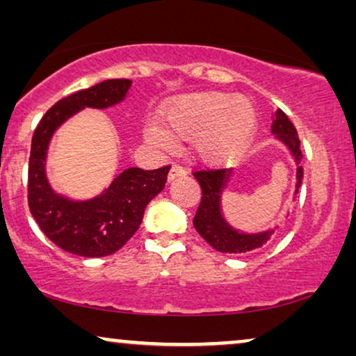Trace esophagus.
I'll return each instance as SVG.
<instances>
[{"label":"esophagus","mask_w":356,"mask_h":356,"mask_svg":"<svg viewBox=\"0 0 356 356\" xmlns=\"http://www.w3.org/2000/svg\"><path fill=\"white\" fill-rule=\"evenodd\" d=\"M188 173V170L183 167V165H178V163H173L172 168H170V173H168V179L170 181H173L175 178L178 177H184V175Z\"/></svg>","instance_id":"esophagus-1"}]
</instances>
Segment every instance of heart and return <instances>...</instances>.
Listing matches in <instances>:
<instances>
[{
	"label": "heart",
	"instance_id": "obj_1",
	"mask_svg": "<svg viewBox=\"0 0 356 356\" xmlns=\"http://www.w3.org/2000/svg\"><path fill=\"white\" fill-rule=\"evenodd\" d=\"M159 126H149L150 143L170 147L172 139L196 136L202 157L232 160L251 144L257 128L254 105L246 97H228L222 92H196L172 99L159 113Z\"/></svg>",
	"mask_w": 356,
	"mask_h": 356
}]
</instances>
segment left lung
I'll return each mask as SVG.
<instances>
[{"label": "left lung", "mask_w": 356, "mask_h": 356, "mask_svg": "<svg viewBox=\"0 0 356 356\" xmlns=\"http://www.w3.org/2000/svg\"><path fill=\"white\" fill-rule=\"evenodd\" d=\"M272 133L277 134V138L284 140V144L291 150L293 157L298 165L296 170V193L303 179V167H301V154L300 149V138L296 133V128L293 123L289 120L284 111L280 108L275 111V118L270 124ZM194 178L201 184V202L196 211V216L193 218V225L196 232L206 240L212 248H216L220 252H233V254H240V252H252L264 246L269 238L272 236L274 230L256 233V235H246V233H240L228 225L223 220L220 213V193L222 188L230 178V172L223 170L222 167H204L193 172Z\"/></svg>", "instance_id": "1"}]
</instances>
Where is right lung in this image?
I'll list each match as a JSON object with an SVG mask.
<instances>
[{
  "label": "right lung",
  "mask_w": 356,
  "mask_h": 356,
  "mask_svg": "<svg viewBox=\"0 0 356 356\" xmlns=\"http://www.w3.org/2000/svg\"><path fill=\"white\" fill-rule=\"evenodd\" d=\"M129 79H108L58 100L37 124L29 157L27 201L32 217L50 241L71 254L102 257L118 251L138 230L144 209L165 188L170 165L121 172L99 197L74 202L51 191L45 157L58 126L84 106L106 108L124 99Z\"/></svg>",
  "instance_id": "1"
}]
</instances>
